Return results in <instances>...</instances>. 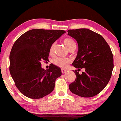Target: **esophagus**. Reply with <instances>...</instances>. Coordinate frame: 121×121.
<instances>
[{
	"label": "esophagus",
	"instance_id": "obj_1",
	"mask_svg": "<svg viewBox=\"0 0 121 121\" xmlns=\"http://www.w3.org/2000/svg\"><path fill=\"white\" fill-rule=\"evenodd\" d=\"M66 72H67V70H66V69H61V72H62V73H66Z\"/></svg>",
	"mask_w": 121,
	"mask_h": 121
}]
</instances>
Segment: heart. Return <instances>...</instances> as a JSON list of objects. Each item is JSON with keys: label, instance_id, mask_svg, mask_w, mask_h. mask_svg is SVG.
<instances>
[{"label": "heart", "instance_id": "obj_1", "mask_svg": "<svg viewBox=\"0 0 121 121\" xmlns=\"http://www.w3.org/2000/svg\"><path fill=\"white\" fill-rule=\"evenodd\" d=\"M64 44H65L66 48L68 50L70 49L73 47H76V44L75 41L73 39L70 38H66L63 40ZM55 44L53 43L51 45L49 49L50 54H52L54 51V48H55ZM70 60L67 58H62V57H56L53 60V63L59 67L62 68H66L68 66L69 64L70 63Z\"/></svg>", "mask_w": 121, "mask_h": 121}]
</instances>
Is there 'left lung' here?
Returning a JSON list of instances; mask_svg holds the SVG:
<instances>
[{
  "instance_id": "left-lung-1",
  "label": "left lung",
  "mask_w": 121,
  "mask_h": 121,
  "mask_svg": "<svg viewBox=\"0 0 121 121\" xmlns=\"http://www.w3.org/2000/svg\"><path fill=\"white\" fill-rule=\"evenodd\" d=\"M68 35L78 44V52L72 63L76 78L69 88L82 97H91L106 87L114 68L113 56L109 45L100 35L86 28L69 30ZM85 68L81 75L78 71Z\"/></svg>"
}]
</instances>
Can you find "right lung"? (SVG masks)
<instances>
[{"label": "right lung", "mask_w": 121, "mask_h": 121, "mask_svg": "<svg viewBox=\"0 0 121 121\" xmlns=\"http://www.w3.org/2000/svg\"><path fill=\"white\" fill-rule=\"evenodd\" d=\"M65 31L34 29L15 41L9 55V72L16 86L25 96L39 99L51 93L61 70L51 64L45 70L41 61L48 60L49 49Z\"/></svg>", "instance_id": "obj_1"}]
</instances>
